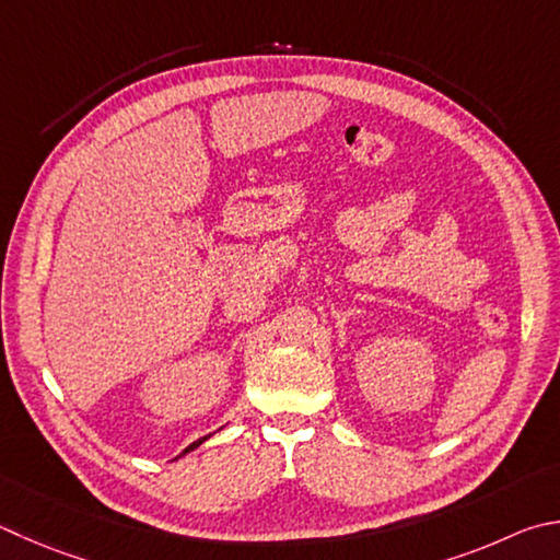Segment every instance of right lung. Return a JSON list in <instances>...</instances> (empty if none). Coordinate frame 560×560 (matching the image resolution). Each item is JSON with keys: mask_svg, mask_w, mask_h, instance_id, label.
Listing matches in <instances>:
<instances>
[{"mask_svg": "<svg viewBox=\"0 0 560 560\" xmlns=\"http://www.w3.org/2000/svg\"><path fill=\"white\" fill-rule=\"evenodd\" d=\"M210 435H212V433H210ZM210 435H206V439H198L196 443H190V445H188V448H186V451H183L180 455H186V453H190V451H196V448H198V445H202V443H206V441L210 439Z\"/></svg>", "mask_w": 560, "mask_h": 560, "instance_id": "add662e5", "label": "right lung"}]
</instances>
